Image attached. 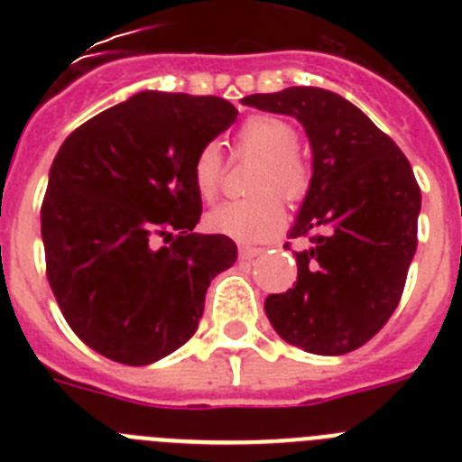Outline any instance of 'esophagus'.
<instances>
[{
  "label": "esophagus",
  "mask_w": 462,
  "mask_h": 462,
  "mask_svg": "<svg viewBox=\"0 0 462 462\" xmlns=\"http://www.w3.org/2000/svg\"><path fill=\"white\" fill-rule=\"evenodd\" d=\"M261 247H252V245H240L238 247V256L243 261H247V259H254V256H259L261 254Z\"/></svg>",
  "instance_id": "1"
}]
</instances>
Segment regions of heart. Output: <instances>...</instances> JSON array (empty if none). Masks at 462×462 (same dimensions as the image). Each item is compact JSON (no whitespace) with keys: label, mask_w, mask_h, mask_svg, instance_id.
Here are the masks:
<instances>
[{"label":"heart","mask_w":462,"mask_h":462,"mask_svg":"<svg viewBox=\"0 0 462 462\" xmlns=\"http://www.w3.org/2000/svg\"><path fill=\"white\" fill-rule=\"evenodd\" d=\"M298 148V134L289 122L273 116H252L240 125L234 138L236 157L259 159L250 189L256 194L240 201L219 203L206 215L208 231L240 243L271 238L284 224V203L303 199L310 189V166ZM224 162L217 145L199 150L191 164V182L203 201H212L222 185Z\"/></svg>","instance_id":"obj_1"}]
</instances>
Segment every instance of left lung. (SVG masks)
Wrapping results in <instances>:
<instances>
[{
	"label": "left lung",
	"mask_w": 462,
	"mask_h": 462,
	"mask_svg": "<svg viewBox=\"0 0 462 462\" xmlns=\"http://www.w3.org/2000/svg\"><path fill=\"white\" fill-rule=\"evenodd\" d=\"M243 104L293 116L312 145V180L291 238L298 280L266 298L282 340L340 356L391 319L416 252L421 189L402 150L356 106L321 88L250 94Z\"/></svg>",
	"instance_id": "left-lung-1"
}]
</instances>
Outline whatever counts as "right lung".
<instances>
[{
  "mask_svg": "<svg viewBox=\"0 0 462 462\" xmlns=\"http://www.w3.org/2000/svg\"><path fill=\"white\" fill-rule=\"evenodd\" d=\"M236 116L219 97L141 92L62 143L41 206L46 275L67 324L101 356L148 365L199 328L210 280L238 247L191 231V164Z\"/></svg>",
  "mask_w": 462,
  "mask_h": 462,
  "instance_id": "1",
  "label": "right lung"
}]
</instances>
